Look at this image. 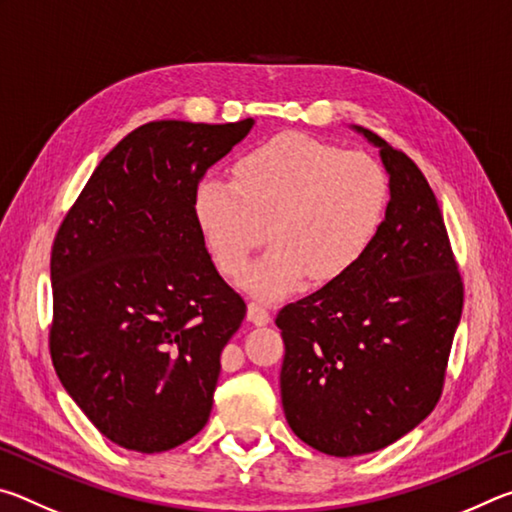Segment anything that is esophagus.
Returning <instances> with one entry per match:
<instances>
[{"label":"esophagus","mask_w":512,"mask_h":512,"mask_svg":"<svg viewBox=\"0 0 512 512\" xmlns=\"http://www.w3.org/2000/svg\"><path fill=\"white\" fill-rule=\"evenodd\" d=\"M248 320L257 327H264L271 323V311H268L264 305H259V302H250L248 305Z\"/></svg>","instance_id":"esophagus-1"}]
</instances>
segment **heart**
Segmentation results:
<instances>
[{
    "label": "heart",
    "instance_id": "obj_1",
    "mask_svg": "<svg viewBox=\"0 0 512 512\" xmlns=\"http://www.w3.org/2000/svg\"><path fill=\"white\" fill-rule=\"evenodd\" d=\"M235 183L205 176L194 189V219L216 266L239 277L265 238L274 244L241 287L273 302L309 277L336 282L375 244L388 205V176L361 151L300 133L253 146L232 167Z\"/></svg>",
    "mask_w": 512,
    "mask_h": 512
}]
</instances>
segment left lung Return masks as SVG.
<instances>
[{
  "mask_svg": "<svg viewBox=\"0 0 512 512\" xmlns=\"http://www.w3.org/2000/svg\"><path fill=\"white\" fill-rule=\"evenodd\" d=\"M379 149L386 216L359 266L284 307L282 409L309 447L329 456L384 449L427 418L443 391L463 311V284L427 178L402 151Z\"/></svg>",
  "mask_w": 512,
  "mask_h": 512,
  "instance_id": "1",
  "label": "left lung"
}]
</instances>
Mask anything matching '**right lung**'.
Returning a JSON list of instances; mask_svg holds the SVG:
<instances>
[{
  "instance_id": "obj_1",
  "label": "right lung",
  "mask_w": 512,
  "mask_h": 512,
  "mask_svg": "<svg viewBox=\"0 0 512 512\" xmlns=\"http://www.w3.org/2000/svg\"><path fill=\"white\" fill-rule=\"evenodd\" d=\"M255 126L151 121L88 180L51 250L49 348L69 397L112 443L167 452L205 427L246 302L216 271L194 189Z\"/></svg>"
}]
</instances>
